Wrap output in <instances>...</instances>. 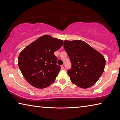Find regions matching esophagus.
<instances>
[{
	"instance_id": "34e87169",
	"label": "esophagus",
	"mask_w": 120,
	"mask_h": 120,
	"mask_svg": "<svg viewBox=\"0 0 120 120\" xmlns=\"http://www.w3.org/2000/svg\"><path fill=\"white\" fill-rule=\"evenodd\" d=\"M62 69H66V66H65L64 64H63L62 66Z\"/></svg>"
}]
</instances>
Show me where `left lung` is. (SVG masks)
Instances as JSON below:
<instances>
[{
    "instance_id": "8db88e82",
    "label": "left lung",
    "mask_w": 120,
    "mask_h": 120,
    "mask_svg": "<svg viewBox=\"0 0 120 120\" xmlns=\"http://www.w3.org/2000/svg\"><path fill=\"white\" fill-rule=\"evenodd\" d=\"M64 46L71 64L67 70L71 82L83 88L94 85L104 70L106 62L102 54L82 41L65 40Z\"/></svg>"
}]
</instances>
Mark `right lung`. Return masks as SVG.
<instances>
[{"mask_svg":"<svg viewBox=\"0 0 120 120\" xmlns=\"http://www.w3.org/2000/svg\"><path fill=\"white\" fill-rule=\"evenodd\" d=\"M62 40L43 35L20 53L19 67L24 78L37 88L47 87L56 80L61 66L54 52L61 47Z\"/></svg>","mask_w":120,"mask_h":120,"instance_id":"right-lung-1","label":"right lung"}]
</instances>
